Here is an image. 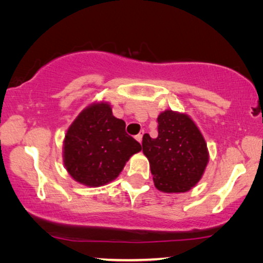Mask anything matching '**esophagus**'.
Returning <instances> with one entry per match:
<instances>
[{
    "mask_svg": "<svg viewBox=\"0 0 263 263\" xmlns=\"http://www.w3.org/2000/svg\"><path fill=\"white\" fill-rule=\"evenodd\" d=\"M142 135H143V132H141V133H140L139 135H136V136H135V139L138 140V141H139L140 143H141V141H142Z\"/></svg>",
    "mask_w": 263,
    "mask_h": 263,
    "instance_id": "esophagus-1",
    "label": "esophagus"
}]
</instances>
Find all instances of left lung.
<instances>
[{
	"label": "left lung",
	"instance_id": "8db88e82",
	"mask_svg": "<svg viewBox=\"0 0 263 263\" xmlns=\"http://www.w3.org/2000/svg\"><path fill=\"white\" fill-rule=\"evenodd\" d=\"M154 185L163 193H185L197 184L208 164L200 129L188 115L165 110L158 116V136L142 138Z\"/></svg>",
	"mask_w": 263,
	"mask_h": 263
}]
</instances>
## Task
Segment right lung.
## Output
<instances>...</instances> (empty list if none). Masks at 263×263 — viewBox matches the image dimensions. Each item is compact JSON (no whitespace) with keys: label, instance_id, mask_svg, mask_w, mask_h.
<instances>
[{"label":"right lung","instance_id":"add662e5","mask_svg":"<svg viewBox=\"0 0 263 263\" xmlns=\"http://www.w3.org/2000/svg\"><path fill=\"white\" fill-rule=\"evenodd\" d=\"M141 145L125 133L123 120L105 102L93 103L79 114L63 141L68 174L87 186H100L118 177Z\"/></svg>","mask_w":263,"mask_h":263}]
</instances>
